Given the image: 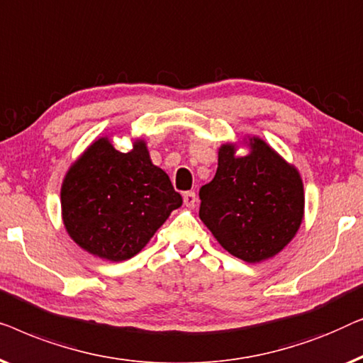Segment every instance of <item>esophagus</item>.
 Segmentation results:
<instances>
[{"instance_id": "obj_1", "label": "esophagus", "mask_w": 363, "mask_h": 363, "mask_svg": "<svg viewBox=\"0 0 363 363\" xmlns=\"http://www.w3.org/2000/svg\"><path fill=\"white\" fill-rule=\"evenodd\" d=\"M184 206H187V207H196V202H197V196H196V192H192V191H189V192H184Z\"/></svg>"}]
</instances>
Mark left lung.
<instances>
[{
    "label": "left lung",
    "mask_w": 363,
    "mask_h": 363,
    "mask_svg": "<svg viewBox=\"0 0 363 363\" xmlns=\"http://www.w3.org/2000/svg\"><path fill=\"white\" fill-rule=\"evenodd\" d=\"M199 197L201 220L228 253L247 263L281 252L304 216L299 172L259 138L250 140V155L242 157L233 145H223L216 177Z\"/></svg>",
    "instance_id": "8db88e82"
}]
</instances>
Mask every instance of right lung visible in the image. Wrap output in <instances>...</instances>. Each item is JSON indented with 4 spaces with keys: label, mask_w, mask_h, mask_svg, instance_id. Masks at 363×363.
<instances>
[{
    "label": "right lung",
    "mask_w": 363,
    "mask_h": 363,
    "mask_svg": "<svg viewBox=\"0 0 363 363\" xmlns=\"http://www.w3.org/2000/svg\"><path fill=\"white\" fill-rule=\"evenodd\" d=\"M64 225L75 243L95 257H135L169 213L182 206L169 176L150 160L146 143L116 151L100 138L70 166L62 191Z\"/></svg>",
    "instance_id": "right-lung-1"
}]
</instances>
